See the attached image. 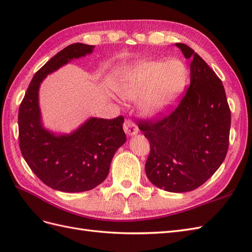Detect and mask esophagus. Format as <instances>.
Segmentation results:
<instances>
[{
    "label": "esophagus",
    "instance_id": "obj_1",
    "mask_svg": "<svg viewBox=\"0 0 252 252\" xmlns=\"http://www.w3.org/2000/svg\"><path fill=\"white\" fill-rule=\"evenodd\" d=\"M124 131L128 136H132L139 132V128L133 123V122L126 120L124 123Z\"/></svg>",
    "mask_w": 252,
    "mask_h": 252
}]
</instances>
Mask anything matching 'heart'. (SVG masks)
Returning <instances> with one entry per match:
<instances>
[{"label":"heart","mask_w":252,"mask_h":252,"mask_svg":"<svg viewBox=\"0 0 252 252\" xmlns=\"http://www.w3.org/2000/svg\"><path fill=\"white\" fill-rule=\"evenodd\" d=\"M187 68L180 60H136L126 65L117 84L124 100L141 97V108L148 117L158 116L170 106L185 87Z\"/></svg>","instance_id":"1"}]
</instances>
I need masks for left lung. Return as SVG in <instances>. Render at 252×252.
<instances>
[{
    "label": "left lung",
    "instance_id": "obj_1",
    "mask_svg": "<svg viewBox=\"0 0 252 252\" xmlns=\"http://www.w3.org/2000/svg\"><path fill=\"white\" fill-rule=\"evenodd\" d=\"M175 46L191 59L190 86L168 117L139 127L150 143L147 178L165 191L183 193L203 185L224 162L231 114L216 72L187 45Z\"/></svg>",
    "mask_w": 252,
    "mask_h": 252
}]
</instances>
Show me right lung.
<instances>
[{"instance_id": "add662e5", "label": "right lung", "mask_w": 252, "mask_h": 252, "mask_svg": "<svg viewBox=\"0 0 252 252\" xmlns=\"http://www.w3.org/2000/svg\"><path fill=\"white\" fill-rule=\"evenodd\" d=\"M94 45L74 43L58 52L30 82L19 109L22 156L44 184L63 192L94 189L107 178L112 158L126 142L124 118H89L69 133L44 126L39 104L41 83L71 61L91 55Z\"/></svg>"}]
</instances>
